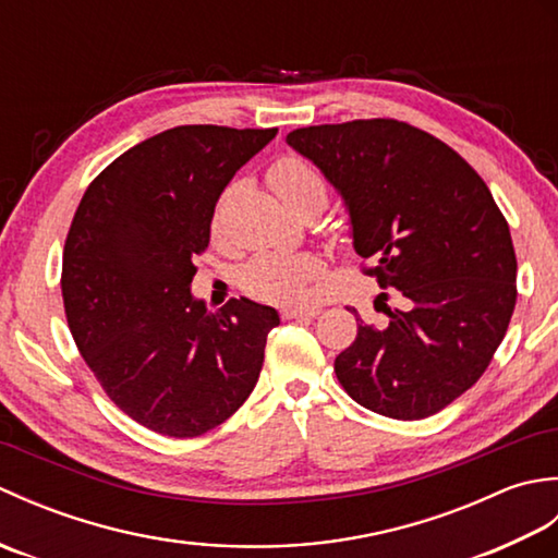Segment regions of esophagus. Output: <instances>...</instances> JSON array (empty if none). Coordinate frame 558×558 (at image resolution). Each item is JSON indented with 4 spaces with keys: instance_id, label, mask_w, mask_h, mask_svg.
Instances as JSON below:
<instances>
[{
    "instance_id": "obj_1",
    "label": "esophagus",
    "mask_w": 558,
    "mask_h": 558,
    "mask_svg": "<svg viewBox=\"0 0 558 558\" xmlns=\"http://www.w3.org/2000/svg\"><path fill=\"white\" fill-rule=\"evenodd\" d=\"M280 316L286 318V322H290V318H314L318 316V310H314V306H286Z\"/></svg>"
}]
</instances>
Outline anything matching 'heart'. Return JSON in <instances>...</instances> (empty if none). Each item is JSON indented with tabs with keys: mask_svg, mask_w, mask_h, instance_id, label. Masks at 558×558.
<instances>
[{
	"mask_svg": "<svg viewBox=\"0 0 558 558\" xmlns=\"http://www.w3.org/2000/svg\"><path fill=\"white\" fill-rule=\"evenodd\" d=\"M268 180L278 196L294 210L310 204H328V184L310 160L286 156L272 165ZM324 260L312 252L264 254L242 272V288L256 300L282 306H298L310 300L316 280L324 278Z\"/></svg>",
	"mask_w": 558,
	"mask_h": 558,
	"instance_id": "1",
	"label": "heart"
}]
</instances>
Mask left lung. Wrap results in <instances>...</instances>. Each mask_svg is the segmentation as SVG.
<instances>
[{
    "label": "left lung",
    "mask_w": 558,
    "mask_h": 558,
    "mask_svg": "<svg viewBox=\"0 0 558 558\" xmlns=\"http://www.w3.org/2000/svg\"><path fill=\"white\" fill-rule=\"evenodd\" d=\"M288 144L345 198L354 248L374 258L364 272L400 300L384 302V326L360 318L336 357L340 386L384 417H432L477 384L511 324L518 260L504 213L465 158L408 122L304 126Z\"/></svg>",
    "instance_id": "8db88e82"
}]
</instances>
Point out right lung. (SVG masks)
<instances>
[{"instance_id": "1", "label": "right lung", "mask_w": 558, "mask_h": 558, "mask_svg": "<svg viewBox=\"0 0 558 558\" xmlns=\"http://www.w3.org/2000/svg\"><path fill=\"white\" fill-rule=\"evenodd\" d=\"M278 129L184 124L141 141L83 194L62 256V300L81 357L146 429L194 438L252 393L270 306L192 298L222 189Z\"/></svg>"}]
</instances>
